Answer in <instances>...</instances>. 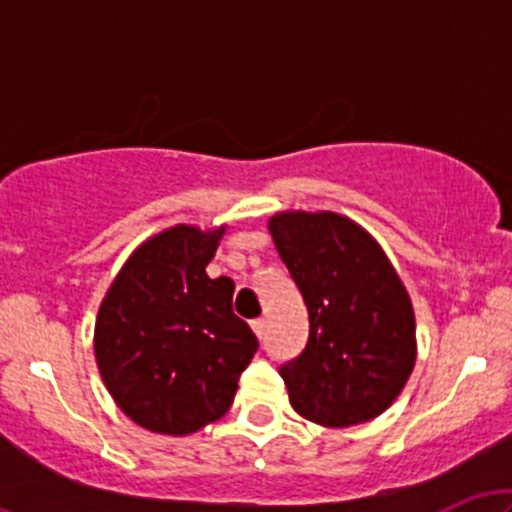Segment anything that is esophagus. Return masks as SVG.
<instances>
[{
    "label": "esophagus",
    "instance_id": "esophagus-1",
    "mask_svg": "<svg viewBox=\"0 0 512 512\" xmlns=\"http://www.w3.org/2000/svg\"><path fill=\"white\" fill-rule=\"evenodd\" d=\"M250 325H252V330H255L257 337L262 339L264 337V320H262V317H255V320H252Z\"/></svg>",
    "mask_w": 512,
    "mask_h": 512
}]
</instances>
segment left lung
I'll use <instances>...</instances> for the list:
<instances>
[{
	"label": "left lung",
	"mask_w": 512,
	"mask_h": 512,
	"mask_svg": "<svg viewBox=\"0 0 512 512\" xmlns=\"http://www.w3.org/2000/svg\"><path fill=\"white\" fill-rule=\"evenodd\" d=\"M276 252L308 308V342L279 375L293 409L344 428L385 411L416 358L414 310L380 245L332 211L269 221Z\"/></svg>",
	"instance_id": "8db88e82"
}]
</instances>
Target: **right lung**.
Returning a JSON list of instances; mask_svg holds the SVG:
<instances>
[{"label":"right lung","mask_w":512,"mask_h":512,"mask_svg":"<svg viewBox=\"0 0 512 512\" xmlns=\"http://www.w3.org/2000/svg\"><path fill=\"white\" fill-rule=\"evenodd\" d=\"M221 231L175 226L129 257L96 320V361L113 399L156 433L187 436L221 419L255 356L233 313V281L209 279Z\"/></svg>","instance_id":"right-lung-1"}]
</instances>
